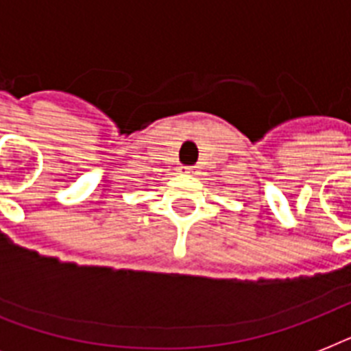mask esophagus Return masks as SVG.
<instances>
[{
    "instance_id": "34e87169",
    "label": "esophagus",
    "mask_w": 351,
    "mask_h": 351,
    "mask_svg": "<svg viewBox=\"0 0 351 351\" xmlns=\"http://www.w3.org/2000/svg\"><path fill=\"white\" fill-rule=\"evenodd\" d=\"M180 173H184V175H193V167H187V165H182V167H180Z\"/></svg>"
}]
</instances>
